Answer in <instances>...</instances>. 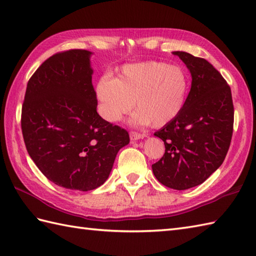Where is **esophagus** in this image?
Instances as JSON below:
<instances>
[{
  "label": "esophagus",
  "mask_w": 256,
  "mask_h": 256,
  "mask_svg": "<svg viewBox=\"0 0 256 256\" xmlns=\"http://www.w3.org/2000/svg\"><path fill=\"white\" fill-rule=\"evenodd\" d=\"M145 136H146V134H143V133H138V132H135V131L130 132V138H131L132 140L144 138Z\"/></svg>",
  "instance_id": "34e87169"
}]
</instances>
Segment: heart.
I'll list each match as a JSON object with an SVG mask.
<instances>
[{
  "instance_id": "obj_1",
  "label": "heart",
  "mask_w": 256,
  "mask_h": 256,
  "mask_svg": "<svg viewBox=\"0 0 256 256\" xmlns=\"http://www.w3.org/2000/svg\"><path fill=\"white\" fill-rule=\"evenodd\" d=\"M188 89V76L178 66L157 60L126 64L118 78L103 76L98 82L99 112L106 121L116 122L134 102L133 123L160 128L180 113Z\"/></svg>"
}]
</instances>
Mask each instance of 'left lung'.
Returning a JSON list of instances; mask_svg holds the SVG:
<instances>
[{
  "label": "left lung",
  "instance_id": "left-lung-1",
  "mask_svg": "<svg viewBox=\"0 0 256 256\" xmlns=\"http://www.w3.org/2000/svg\"><path fill=\"white\" fill-rule=\"evenodd\" d=\"M186 64L192 88L180 113L154 133L165 153L152 165L164 186L184 190L202 184L224 162L230 148L234 108L230 86L206 59L174 52Z\"/></svg>",
  "mask_w": 256,
  "mask_h": 256
}]
</instances>
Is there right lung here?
<instances>
[{
  "mask_svg": "<svg viewBox=\"0 0 256 256\" xmlns=\"http://www.w3.org/2000/svg\"><path fill=\"white\" fill-rule=\"evenodd\" d=\"M90 55L70 50L46 59L28 80L20 116L38 170L57 186L80 192L104 184L118 152L130 142L126 130L96 112Z\"/></svg>",
  "mask_w": 256,
  "mask_h": 256,
  "instance_id": "right-lung-1",
  "label": "right lung"
}]
</instances>
